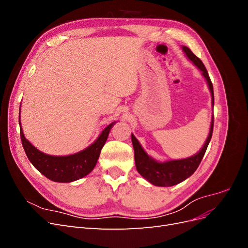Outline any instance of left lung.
Returning <instances> with one entry per match:
<instances>
[{
    "mask_svg": "<svg viewBox=\"0 0 248 248\" xmlns=\"http://www.w3.org/2000/svg\"><path fill=\"white\" fill-rule=\"evenodd\" d=\"M183 51L190 61L196 65L198 68L202 71V77L207 80L208 87L211 92L212 97V106L214 107V93H213V85L211 79L209 78L208 71L205 65L202 64L201 60L193 54V52L186 46H182ZM213 124H214V116L212 117L211 126H210L209 136L205 141L204 146L200 151L188 158L178 159V160H169L164 162H158L154 160L152 157H150L145 150L141 148L140 141L136 139V137L131 134V140L134 150V160H136V167L140 176L144 177L147 181L155 186L169 187L181 183L184 180L190 177L196 170L199 168L200 163L204 157L207 147L212 138L213 132Z\"/></svg>",
    "mask_w": 248,
    "mask_h": 248,
    "instance_id": "8db88e82",
    "label": "left lung"
}]
</instances>
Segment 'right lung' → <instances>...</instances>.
I'll list each match as a JSON object with an SVG mask.
<instances>
[{
	"label": "right lung",
	"mask_w": 248,
	"mask_h": 248,
	"mask_svg": "<svg viewBox=\"0 0 248 248\" xmlns=\"http://www.w3.org/2000/svg\"><path fill=\"white\" fill-rule=\"evenodd\" d=\"M18 122L20 125V116ZM115 123L107 126L92 145L72 155L52 156L39 151L25 138L20 126L21 144L29 160L42 175L54 182L68 183L84 178L92 171L99 158L101 149L108 140L109 130Z\"/></svg>",
	"instance_id": "obj_1"
}]
</instances>
